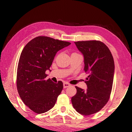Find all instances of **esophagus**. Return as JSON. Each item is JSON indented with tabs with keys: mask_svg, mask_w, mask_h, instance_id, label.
<instances>
[{
	"mask_svg": "<svg viewBox=\"0 0 132 132\" xmlns=\"http://www.w3.org/2000/svg\"><path fill=\"white\" fill-rule=\"evenodd\" d=\"M63 86H64V88H67L69 87V86H70V84H69L67 82H64V84H63Z\"/></svg>",
	"mask_w": 132,
	"mask_h": 132,
	"instance_id": "1",
	"label": "esophagus"
}]
</instances>
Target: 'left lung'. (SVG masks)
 Listing matches in <instances>:
<instances>
[{
    "label": "left lung",
    "instance_id": "obj_1",
    "mask_svg": "<svg viewBox=\"0 0 132 132\" xmlns=\"http://www.w3.org/2000/svg\"><path fill=\"white\" fill-rule=\"evenodd\" d=\"M84 57L87 89L76 86L71 98L73 108L80 114L89 115L100 111L109 99L115 72L114 61L109 48L99 41L75 42Z\"/></svg>",
    "mask_w": 132,
    "mask_h": 132
}]
</instances>
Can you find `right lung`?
<instances>
[{"instance_id": "1", "label": "right lung", "mask_w": 132, "mask_h": 132, "mask_svg": "<svg viewBox=\"0 0 132 132\" xmlns=\"http://www.w3.org/2000/svg\"><path fill=\"white\" fill-rule=\"evenodd\" d=\"M71 44L67 41L39 36L24 46L17 68V88L23 103L37 113L46 112L55 106L63 89V83L46 80L59 50Z\"/></svg>"}]
</instances>
